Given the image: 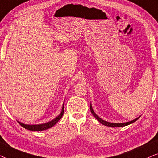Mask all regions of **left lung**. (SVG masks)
<instances>
[{"instance_id": "8db88e82", "label": "left lung", "mask_w": 158, "mask_h": 158, "mask_svg": "<svg viewBox=\"0 0 158 158\" xmlns=\"http://www.w3.org/2000/svg\"><path fill=\"white\" fill-rule=\"evenodd\" d=\"M90 110H91V113L92 114L94 115V117L95 118L98 120L99 122H100L102 124H103L105 126H107V127H125V126H127V125H129V124H131L132 123H134V122H135L136 120H138L139 118V117L136 118L134 120H132V121H128V122H125V123H111V122H108L106 121H104V120H102V118H100V117L98 116V115L96 114L95 113H94V111L93 110V109H92V104H90Z\"/></svg>"}]
</instances>
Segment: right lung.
Returning <instances> with one entry per match:
<instances>
[{
    "instance_id": "right-lung-1",
    "label": "right lung",
    "mask_w": 158,
    "mask_h": 158,
    "mask_svg": "<svg viewBox=\"0 0 158 158\" xmlns=\"http://www.w3.org/2000/svg\"><path fill=\"white\" fill-rule=\"evenodd\" d=\"M64 102L63 104V107H62V110L61 112L59 115H58L56 118L52 119V121H48L47 123H41V124H34V125H29V124H24V123H22V122L18 121L19 123V124L22 126V127H24V129H26L27 130H30V131H43V130H46L50 129L53 127L55 124L58 123V121L61 118L63 115H64Z\"/></svg>"
}]
</instances>
